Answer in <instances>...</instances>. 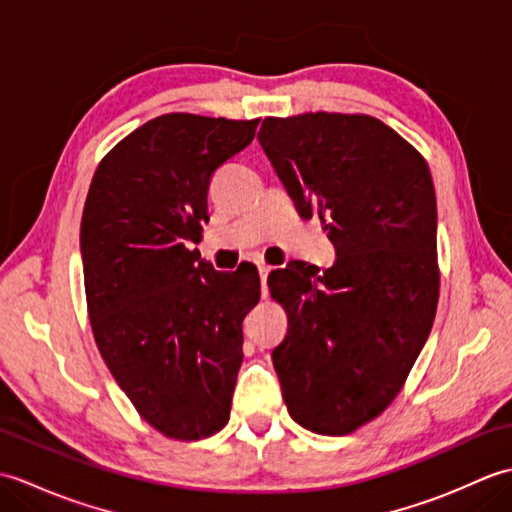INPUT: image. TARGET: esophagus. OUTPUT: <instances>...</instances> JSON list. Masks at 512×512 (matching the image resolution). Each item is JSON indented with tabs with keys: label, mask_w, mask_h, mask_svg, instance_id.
I'll return each mask as SVG.
<instances>
[{
	"label": "esophagus",
	"mask_w": 512,
	"mask_h": 512,
	"mask_svg": "<svg viewBox=\"0 0 512 512\" xmlns=\"http://www.w3.org/2000/svg\"><path fill=\"white\" fill-rule=\"evenodd\" d=\"M257 270H259V279H262V290H264V295H266V279H268V273H270V266L268 264H259L257 266Z\"/></svg>",
	"instance_id": "1"
}]
</instances>
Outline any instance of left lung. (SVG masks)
I'll list each match as a JSON object with an SVG mask.
<instances>
[{"instance_id": "obj_1", "label": "left lung", "mask_w": 512, "mask_h": 512, "mask_svg": "<svg viewBox=\"0 0 512 512\" xmlns=\"http://www.w3.org/2000/svg\"><path fill=\"white\" fill-rule=\"evenodd\" d=\"M268 160L301 217L319 215L336 262L268 275L288 314L273 365L290 416L345 436L405 385L436 319L438 209L427 162L367 114L264 118Z\"/></svg>"}]
</instances>
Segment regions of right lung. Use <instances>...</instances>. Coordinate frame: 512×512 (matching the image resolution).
<instances>
[{"label":"right lung","instance_id":"1","mask_svg":"<svg viewBox=\"0 0 512 512\" xmlns=\"http://www.w3.org/2000/svg\"><path fill=\"white\" fill-rule=\"evenodd\" d=\"M255 121L162 114L96 169L81 217L85 299L103 361L162 436L200 440L231 416L242 321L257 268L217 273L189 250L209 222L211 176L255 138Z\"/></svg>","mask_w":512,"mask_h":512}]
</instances>
